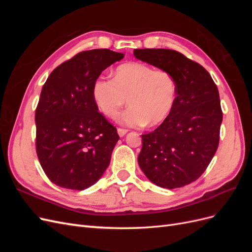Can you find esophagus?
<instances>
[{
	"label": "esophagus",
	"mask_w": 252,
	"mask_h": 252,
	"mask_svg": "<svg viewBox=\"0 0 252 252\" xmlns=\"http://www.w3.org/2000/svg\"><path fill=\"white\" fill-rule=\"evenodd\" d=\"M128 132L127 129H123V128H118V133L120 136H124L126 133Z\"/></svg>",
	"instance_id": "34e87169"
}]
</instances>
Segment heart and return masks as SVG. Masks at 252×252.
<instances>
[{"label": "heart", "mask_w": 252, "mask_h": 252, "mask_svg": "<svg viewBox=\"0 0 252 252\" xmlns=\"http://www.w3.org/2000/svg\"><path fill=\"white\" fill-rule=\"evenodd\" d=\"M177 94L178 83L171 72L140 62L122 64L113 79L101 75L93 84L94 103L105 116L116 118L128 101L120 122L130 127L162 123L172 111Z\"/></svg>", "instance_id": "obj_1"}]
</instances>
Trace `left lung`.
<instances>
[{"instance_id": "left-lung-1", "label": "left lung", "mask_w": 252, "mask_h": 252, "mask_svg": "<svg viewBox=\"0 0 252 252\" xmlns=\"http://www.w3.org/2000/svg\"><path fill=\"white\" fill-rule=\"evenodd\" d=\"M136 59L173 74L177 102L156 130L142 134L138 162L145 175L162 188H179L199 179L215 156L223 120L218 87L209 72L181 52L134 49Z\"/></svg>"}]
</instances>
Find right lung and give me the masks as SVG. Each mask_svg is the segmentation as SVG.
<instances>
[{
    "label": "right lung",
    "instance_id": "right-lung-1",
    "mask_svg": "<svg viewBox=\"0 0 252 252\" xmlns=\"http://www.w3.org/2000/svg\"><path fill=\"white\" fill-rule=\"evenodd\" d=\"M123 58L109 49L82 51L58 66L45 82L35 109V148L44 172L56 185L84 190L109 166L120 136L98 112L93 84Z\"/></svg>",
    "mask_w": 252,
    "mask_h": 252
}]
</instances>
